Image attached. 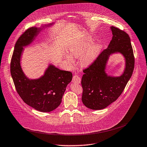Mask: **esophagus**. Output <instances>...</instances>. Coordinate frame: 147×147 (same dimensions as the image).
<instances>
[{
	"instance_id": "obj_1",
	"label": "esophagus",
	"mask_w": 147,
	"mask_h": 147,
	"mask_svg": "<svg viewBox=\"0 0 147 147\" xmlns=\"http://www.w3.org/2000/svg\"><path fill=\"white\" fill-rule=\"evenodd\" d=\"M72 80H73V82H74V83L79 84L81 83V78H80V76L76 75H74V76H73Z\"/></svg>"
}]
</instances>
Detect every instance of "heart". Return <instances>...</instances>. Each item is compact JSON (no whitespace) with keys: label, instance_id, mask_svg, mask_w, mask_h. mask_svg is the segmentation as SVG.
Here are the masks:
<instances>
[{"label":"heart","instance_id":"b5f03b06","mask_svg":"<svg viewBox=\"0 0 147 147\" xmlns=\"http://www.w3.org/2000/svg\"><path fill=\"white\" fill-rule=\"evenodd\" d=\"M91 42V40L90 39L80 41L71 45L69 48V52L72 55L76 58L80 57L81 63L84 66H88L92 63L97 58L100 51V46L98 43L92 44L88 47ZM65 58L71 63L73 62V58L69 55H66Z\"/></svg>","mask_w":147,"mask_h":147}]
</instances>
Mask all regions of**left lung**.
Segmentation results:
<instances>
[{"label":"left lung","instance_id":"1","mask_svg":"<svg viewBox=\"0 0 147 147\" xmlns=\"http://www.w3.org/2000/svg\"><path fill=\"white\" fill-rule=\"evenodd\" d=\"M111 29L113 36L108 48L83 70L82 100L87 108L91 109H104L115 101L125 89L134 68L135 59L129 35L114 26H111ZM117 52L126 58V69L120 77H110L105 71L106 62L110 54Z\"/></svg>","mask_w":147,"mask_h":147}]
</instances>
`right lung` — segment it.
Instances as JSON below:
<instances>
[{
  "label": "right lung",
  "mask_w": 147,
  "mask_h": 147,
  "mask_svg": "<svg viewBox=\"0 0 147 147\" xmlns=\"http://www.w3.org/2000/svg\"><path fill=\"white\" fill-rule=\"evenodd\" d=\"M40 29H28L16 42L10 62V73L16 91L24 102L40 112L55 109L61 103L66 87L72 81V74L62 71L50 65L43 76L37 80H29L20 66V57L24 47L30 44Z\"/></svg>",
  "instance_id": "right-lung-1"
}]
</instances>
